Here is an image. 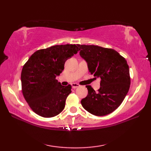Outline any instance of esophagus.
I'll use <instances>...</instances> for the list:
<instances>
[{
    "mask_svg": "<svg viewBox=\"0 0 151 151\" xmlns=\"http://www.w3.org/2000/svg\"><path fill=\"white\" fill-rule=\"evenodd\" d=\"M79 86H80V85L78 84H76V83H73V84H72V88H74V89H75L76 88H78Z\"/></svg>",
    "mask_w": 151,
    "mask_h": 151,
    "instance_id": "esophagus-1",
    "label": "esophagus"
}]
</instances>
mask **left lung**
<instances>
[{
	"label": "left lung",
	"mask_w": 151,
	"mask_h": 151,
	"mask_svg": "<svg viewBox=\"0 0 151 151\" xmlns=\"http://www.w3.org/2000/svg\"><path fill=\"white\" fill-rule=\"evenodd\" d=\"M80 55L88 63L94 78H101V87L95 91L86 86L87 97L81 104L89 113L104 116L119 106L129 90V67L124 58L116 50L97 45H78Z\"/></svg>",
	"instance_id": "8db88e82"
}]
</instances>
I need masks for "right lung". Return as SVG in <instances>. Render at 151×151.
<instances>
[{
    "label": "right lung",
    "mask_w": 151,
    "mask_h": 151,
    "mask_svg": "<svg viewBox=\"0 0 151 151\" xmlns=\"http://www.w3.org/2000/svg\"><path fill=\"white\" fill-rule=\"evenodd\" d=\"M76 45H54L36 51L23 65L22 92L30 108L43 117L58 115L65 108L71 86L61 85L56 79L65 61L78 52Z\"/></svg>",
    "instance_id": "obj_1"
}]
</instances>
